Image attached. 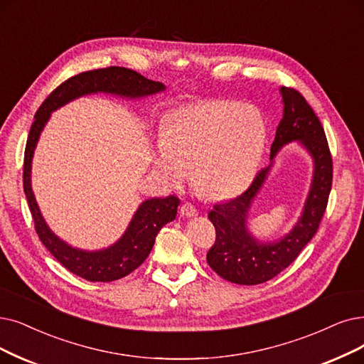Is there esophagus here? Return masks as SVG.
Listing matches in <instances>:
<instances>
[{"instance_id": "34e87169", "label": "esophagus", "mask_w": 364, "mask_h": 364, "mask_svg": "<svg viewBox=\"0 0 364 364\" xmlns=\"http://www.w3.org/2000/svg\"><path fill=\"white\" fill-rule=\"evenodd\" d=\"M181 213L183 216H196L197 215V208L194 205H191V203L186 201L181 206Z\"/></svg>"}]
</instances>
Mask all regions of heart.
<instances>
[{
    "instance_id": "obj_1",
    "label": "heart",
    "mask_w": 364,
    "mask_h": 364,
    "mask_svg": "<svg viewBox=\"0 0 364 364\" xmlns=\"http://www.w3.org/2000/svg\"><path fill=\"white\" fill-rule=\"evenodd\" d=\"M264 144V121L255 109L235 101H201L170 113L155 166L174 185L196 174L203 194L223 200L251 183Z\"/></svg>"
}]
</instances>
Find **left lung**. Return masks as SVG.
Wrapping results in <instances>:
<instances>
[{
    "instance_id": "1",
    "label": "left lung",
    "mask_w": 364,
    "mask_h": 364,
    "mask_svg": "<svg viewBox=\"0 0 364 364\" xmlns=\"http://www.w3.org/2000/svg\"><path fill=\"white\" fill-rule=\"evenodd\" d=\"M284 114L276 128L270 158L284 144L300 140L315 161L311 191L297 225L274 243H258L246 230V216L252 198L263 185L269 168L257 173L248 190L224 203H216L209 212L215 227V243L206 258L210 269L232 284L257 285L270 281L299 257L315 236L327 209L333 181V158L324 128L304 97L291 86L281 88Z\"/></svg>"
}]
</instances>
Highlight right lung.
<instances>
[{
  "mask_svg": "<svg viewBox=\"0 0 364 364\" xmlns=\"http://www.w3.org/2000/svg\"><path fill=\"white\" fill-rule=\"evenodd\" d=\"M164 90L161 82H154L125 67H106L79 73L64 80L48 95L34 114L23 155V191L30 206L34 228L43 245L60 263L80 278L91 282H112L134 272L148 258L158 231L176 216L179 197L151 198L143 201L132 224L118 243L98 252H85L71 248L58 239L46 225L38 210L31 190V159L40 132L49 119L50 112L68 103L70 100L91 94L110 92L124 97H143Z\"/></svg>",
  "mask_w": 364,
  "mask_h": 364,
  "instance_id": "add662e5",
  "label": "right lung"
}]
</instances>
